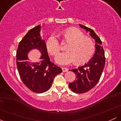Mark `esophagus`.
<instances>
[{
	"mask_svg": "<svg viewBox=\"0 0 121 121\" xmlns=\"http://www.w3.org/2000/svg\"><path fill=\"white\" fill-rule=\"evenodd\" d=\"M62 72H66L68 71V69L66 68H62Z\"/></svg>",
	"mask_w": 121,
	"mask_h": 121,
	"instance_id": "1",
	"label": "esophagus"
}]
</instances>
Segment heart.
<instances>
[{
  "label": "heart",
  "instance_id": "obj_1",
  "mask_svg": "<svg viewBox=\"0 0 121 121\" xmlns=\"http://www.w3.org/2000/svg\"><path fill=\"white\" fill-rule=\"evenodd\" d=\"M62 37L68 44L65 52L57 57L56 61L61 65H68L74 61L75 64L82 65L90 60L95 51V44L89 37L76 28H69L62 34ZM46 48L49 53L56 56L59 53L61 47L58 39L54 35L48 37Z\"/></svg>",
  "mask_w": 121,
  "mask_h": 121
}]
</instances>
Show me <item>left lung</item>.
Listing matches in <instances>:
<instances>
[{
	"mask_svg": "<svg viewBox=\"0 0 121 121\" xmlns=\"http://www.w3.org/2000/svg\"><path fill=\"white\" fill-rule=\"evenodd\" d=\"M81 28L90 32L95 40V51L94 56L87 63L78 68L71 69L76 74V80L69 84V88L76 93L81 94L89 91L96 85L102 74L105 64V52L102 41L91 28L79 24Z\"/></svg>",
	"mask_w": 121,
	"mask_h": 121,
	"instance_id": "8db88e82",
	"label": "left lung"
}]
</instances>
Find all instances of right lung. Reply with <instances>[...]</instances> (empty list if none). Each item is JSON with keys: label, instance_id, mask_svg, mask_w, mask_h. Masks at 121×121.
Masks as SVG:
<instances>
[{"label": "right lung", "instance_id": "right-lung-1", "mask_svg": "<svg viewBox=\"0 0 121 121\" xmlns=\"http://www.w3.org/2000/svg\"><path fill=\"white\" fill-rule=\"evenodd\" d=\"M39 25L27 32L19 43L16 52V65L21 80L30 91L37 93L45 92L51 87L56 75L61 68L50 61L46 44L40 35ZM36 48L41 52L42 61L36 63L27 61V52Z\"/></svg>", "mask_w": 121, "mask_h": 121}]
</instances>
